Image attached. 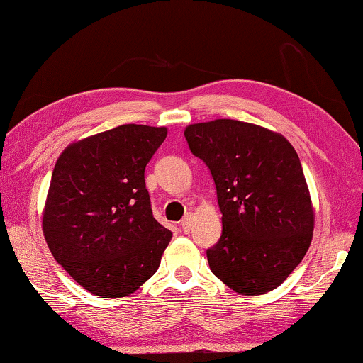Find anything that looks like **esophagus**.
<instances>
[{
    "instance_id": "esophagus-1",
    "label": "esophagus",
    "mask_w": 363,
    "mask_h": 363,
    "mask_svg": "<svg viewBox=\"0 0 363 363\" xmlns=\"http://www.w3.org/2000/svg\"><path fill=\"white\" fill-rule=\"evenodd\" d=\"M181 228L184 232H191V228H192V216H191V213H187V216L182 218Z\"/></svg>"
}]
</instances>
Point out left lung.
Masks as SVG:
<instances>
[{"label": "left lung", "mask_w": 363, "mask_h": 363, "mask_svg": "<svg viewBox=\"0 0 363 363\" xmlns=\"http://www.w3.org/2000/svg\"><path fill=\"white\" fill-rule=\"evenodd\" d=\"M189 150L217 189L222 237L208 267L245 296L278 288L308 252L314 211L298 152L283 135L238 120L189 125Z\"/></svg>", "instance_id": "8db88e82"}]
</instances>
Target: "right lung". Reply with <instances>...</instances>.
<instances>
[{
    "label": "right lung",
    "instance_id": "1",
    "mask_svg": "<svg viewBox=\"0 0 363 363\" xmlns=\"http://www.w3.org/2000/svg\"><path fill=\"white\" fill-rule=\"evenodd\" d=\"M166 136L164 126L121 125L72 143L55 162L44 238L91 294L125 298L160 268L172 233L152 217L145 169Z\"/></svg>",
    "mask_w": 363,
    "mask_h": 363
}]
</instances>
